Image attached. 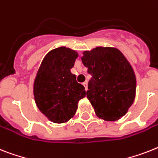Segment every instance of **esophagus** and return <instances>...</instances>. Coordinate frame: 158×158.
Segmentation results:
<instances>
[{
  "label": "esophagus",
  "mask_w": 158,
  "mask_h": 158,
  "mask_svg": "<svg viewBox=\"0 0 158 158\" xmlns=\"http://www.w3.org/2000/svg\"><path fill=\"white\" fill-rule=\"evenodd\" d=\"M83 85L84 86V88H85V90H88V82L85 81L84 83H83Z\"/></svg>",
  "instance_id": "1"
}]
</instances>
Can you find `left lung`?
<instances>
[{
	"mask_svg": "<svg viewBox=\"0 0 158 158\" xmlns=\"http://www.w3.org/2000/svg\"><path fill=\"white\" fill-rule=\"evenodd\" d=\"M83 64L92 79L87 97L100 118L116 121L134 102L136 79L132 67L118 49L97 47L83 52Z\"/></svg>",
	"mask_w": 158,
	"mask_h": 158,
	"instance_id": "obj_1",
	"label": "left lung"
}]
</instances>
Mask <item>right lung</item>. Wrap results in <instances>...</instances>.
<instances>
[{
    "mask_svg": "<svg viewBox=\"0 0 158 158\" xmlns=\"http://www.w3.org/2000/svg\"><path fill=\"white\" fill-rule=\"evenodd\" d=\"M78 57L66 47L55 48L46 55L34 82L37 107L50 121L63 123L76 113L78 102L86 96L85 88L70 72Z\"/></svg>",
    "mask_w": 158,
    "mask_h": 158,
    "instance_id": "1",
    "label": "right lung"
}]
</instances>
